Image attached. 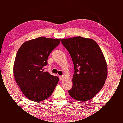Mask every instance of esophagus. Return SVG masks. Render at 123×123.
<instances>
[{
  "label": "esophagus",
  "mask_w": 123,
  "mask_h": 123,
  "mask_svg": "<svg viewBox=\"0 0 123 123\" xmlns=\"http://www.w3.org/2000/svg\"><path fill=\"white\" fill-rule=\"evenodd\" d=\"M64 77L63 76V75H61V76H60L59 77V78H60V80H63V79H64Z\"/></svg>",
  "instance_id": "34e87169"
}]
</instances>
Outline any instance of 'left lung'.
Wrapping results in <instances>:
<instances>
[{
    "label": "left lung",
    "mask_w": 123,
    "mask_h": 123,
    "mask_svg": "<svg viewBox=\"0 0 123 123\" xmlns=\"http://www.w3.org/2000/svg\"><path fill=\"white\" fill-rule=\"evenodd\" d=\"M61 42L74 64L69 95L78 101L90 100L101 89L107 76V66L103 52L91 38L77 36L62 39Z\"/></svg>",
    "instance_id": "left-lung-1"
}]
</instances>
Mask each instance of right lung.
Here are the masks:
<instances>
[{"label": "right lung", "mask_w": 123, "mask_h": 123, "mask_svg": "<svg viewBox=\"0 0 123 123\" xmlns=\"http://www.w3.org/2000/svg\"><path fill=\"white\" fill-rule=\"evenodd\" d=\"M60 41L40 37L25 42L17 51L13 69L14 78L23 94L31 101L48 98L58 83L59 78L44 71V68Z\"/></svg>", "instance_id": "1"}]
</instances>
